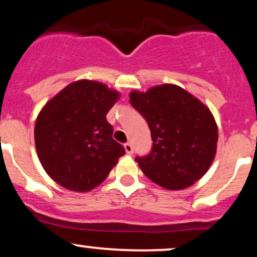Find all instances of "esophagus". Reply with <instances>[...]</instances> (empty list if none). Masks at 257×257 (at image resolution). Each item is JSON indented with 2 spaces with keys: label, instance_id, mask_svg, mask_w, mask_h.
<instances>
[{
  "label": "esophagus",
  "instance_id": "1",
  "mask_svg": "<svg viewBox=\"0 0 257 257\" xmlns=\"http://www.w3.org/2000/svg\"><path fill=\"white\" fill-rule=\"evenodd\" d=\"M124 150H125V152L128 153V155H132L133 153V145L131 143H126V144H124Z\"/></svg>",
  "mask_w": 257,
  "mask_h": 257
}]
</instances>
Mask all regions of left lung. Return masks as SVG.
I'll use <instances>...</instances> for the list:
<instances>
[{"instance_id": "1", "label": "left lung", "mask_w": 257, "mask_h": 257, "mask_svg": "<svg viewBox=\"0 0 257 257\" xmlns=\"http://www.w3.org/2000/svg\"><path fill=\"white\" fill-rule=\"evenodd\" d=\"M129 101L151 131V152L135 158L147 178L167 190H182L208 172L219 135L202 101L175 84L132 91Z\"/></svg>"}]
</instances>
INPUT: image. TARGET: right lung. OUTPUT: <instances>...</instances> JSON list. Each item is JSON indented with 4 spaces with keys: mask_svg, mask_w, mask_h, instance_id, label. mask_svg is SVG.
<instances>
[{
    "mask_svg": "<svg viewBox=\"0 0 257 257\" xmlns=\"http://www.w3.org/2000/svg\"><path fill=\"white\" fill-rule=\"evenodd\" d=\"M118 99V91L81 79L43 106L35 124V145L41 164L57 184L76 192L93 190L124 155L106 119Z\"/></svg>",
    "mask_w": 257,
    "mask_h": 257,
    "instance_id": "add662e5",
    "label": "right lung"
}]
</instances>
